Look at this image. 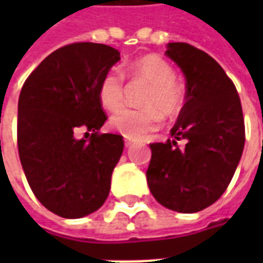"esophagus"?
Segmentation results:
<instances>
[{"label": "esophagus", "instance_id": "esophagus-1", "mask_svg": "<svg viewBox=\"0 0 263 263\" xmlns=\"http://www.w3.org/2000/svg\"><path fill=\"white\" fill-rule=\"evenodd\" d=\"M132 142H134V141H131V139H128V138H126V139H125V146H126V148H129V146L132 145Z\"/></svg>", "mask_w": 263, "mask_h": 263}]
</instances>
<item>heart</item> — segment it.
Returning a JSON list of instances; mask_svg holds the SVG:
<instances>
[{"mask_svg":"<svg viewBox=\"0 0 263 263\" xmlns=\"http://www.w3.org/2000/svg\"><path fill=\"white\" fill-rule=\"evenodd\" d=\"M132 79L148 83L142 97L143 108H122L109 118V126L128 139H139L159 125L163 118H175L182 112L186 90L176 80L175 70L165 59L156 54L143 56L126 67ZM98 98L104 108L115 111L124 101V79L120 70H108L98 86Z\"/></svg>","mask_w":263,"mask_h":263,"instance_id":"obj_1","label":"heart"}]
</instances>
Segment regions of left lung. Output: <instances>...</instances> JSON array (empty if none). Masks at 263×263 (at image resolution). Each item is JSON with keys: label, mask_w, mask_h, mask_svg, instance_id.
<instances>
[{"label": "left lung", "mask_w": 263, "mask_h": 263, "mask_svg": "<svg viewBox=\"0 0 263 263\" xmlns=\"http://www.w3.org/2000/svg\"><path fill=\"white\" fill-rule=\"evenodd\" d=\"M165 54L184 74L186 103L171 129L173 139L151 145L146 180L158 203L190 214L215 203L231 182L245 143L242 107L210 54L182 42L167 43Z\"/></svg>", "instance_id": "8db88e82"}]
</instances>
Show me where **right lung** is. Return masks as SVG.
I'll use <instances>...</instances> for the list:
<instances>
[{"label": "right lung", "instance_id": "obj_1", "mask_svg": "<svg viewBox=\"0 0 263 263\" xmlns=\"http://www.w3.org/2000/svg\"><path fill=\"white\" fill-rule=\"evenodd\" d=\"M120 59L108 45L71 43L49 54L21 90V165L37 200L63 218L91 214L108 197L124 141L98 135L107 120L98 86ZM79 127L87 129L84 138L75 137Z\"/></svg>", "mask_w": 263, "mask_h": 263}]
</instances>
